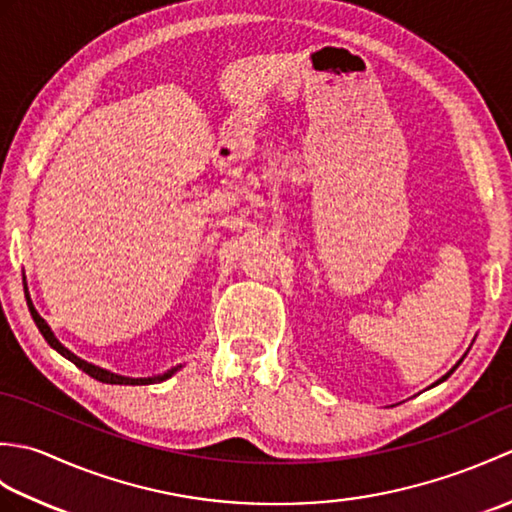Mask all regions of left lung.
I'll return each instance as SVG.
<instances>
[{
  "label": "left lung",
  "mask_w": 512,
  "mask_h": 512,
  "mask_svg": "<svg viewBox=\"0 0 512 512\" xmlns=\"http://www.w3.org/2000/svg\"><path fill=\"white\" fill-rule=\"evenodd\" d=\"M455 367H458V365H455ZM455 367H453V369H451V372H449V374H447V376H442V378H440V380H438V383H442V380H447V378H449V376H451V374H453V372H455Z\"/></svg>",
  "instance_id": "left-lung-1"
}]
</instances>
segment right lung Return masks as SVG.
<instances>
[{
	"mask_svg": "<svg viewBox=\"0 0 512 512\" xmlns=\"http://www.w3.org/2000/svg\"><path fill=\"white\" fill-rule=\"evenodd\" d=\"M28 308H30L32 319H35V323H37L39 332L43 334V339L48 341V345L52 347V350H57L61 356H65V358H68V361H72L76 367L83 369L85 374H90L92 378L101 380V383H107V385H154V383H162V380L171 378V376L176 374L178 369L182 367V365H178V367H171V369H167L165 374H158V376H147V378H129V376L114 374V372H110V369H103V367H99V365H92V363L83 361V358L76 356L74 352H70L68 347H65V345H63V343L57 339V336H54V332L50 330V325L46 323V319H43L41 314L35 310V306H32L30 297H28Z\"/></svg>",
	"mask_w": 512,
	"mask_h": 512,
	"instance_id": "add662e5",
	"label": "right lung"
}]
</instances>
